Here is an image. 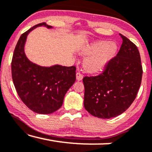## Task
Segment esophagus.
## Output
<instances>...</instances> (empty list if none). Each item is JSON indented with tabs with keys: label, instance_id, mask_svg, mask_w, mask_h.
I'll use <instances>...</instances> for the list:
<instances>
[{
	"label": "esophagus",
	"instance_id": "obj_1",
	"mask_svg": "<svg viewBox=\"0 0 152 152\" xmlns=\"http://www.w3.org/2000/svg\"><path fill=\"white\" fill-rule=\"evenodd\" d=\"M76 79H77V80H78V81H81L83 79V75L80 73V72H77L76 73Z\"/></svg>",
	"mask_w": 152,
	"mask_h": 152
}]
</instances>
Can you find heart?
I'll return each mask as SVG.
<instances>
[{"instance_id":"heart-1","label":"heart","mask_w":152,"mask_h":152,"mask_svg":"<svg viewBox=\"0 0 152 152\" xmlns=\"http://www.w3.org/2000/svg\"><path fill=\"white\" fill-rule=\"evenodd\" d=\"M117 50V43L114 41H97L85 46L82 53L88 55L84 61L85 70L90 73L101 71L113 59Z\"/></svg>"}]
</instances>
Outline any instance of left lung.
Instances as JSON below:
<instances>
[{
  "mask_svg": "<svg viewBox=\"0 0 152 152\" xmlns=\"http://www.w3.org/2000/svg\"><path fill=\"white\" fill-rule=\"evenodd\" d=\"M122 43L102 73L84 77L85 109L95 117L109 119L126 111L136 98L142 75L136 45L120 34Z\"/></svg>",
  "mask_w": 152,
  "mask_h": 152,
  "instance_id": "1",
  "label": "left lung"
}]
</instances>
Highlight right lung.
<instances>
[{
	"label": "right lung",
	"mask_w": 152,
	"mask_h": 152,
	"mask_svg": "<svg viewBox=\"0 0 152 152\" xmlns=\"http://www.w3.org/2000/svg\"><path fill=\"white\" fill-rule=\"evenodd\" d=\"M40 26L53 28L41 23L20 36L12 57V75L23 102L35 113L50 114L62 106L66 92L75 82L76 68L58 64L45 67L28 59L24 50L27 37L31 31Z\"/></svg>",
	"instance_id": "add662e5"
}]
</instances>
